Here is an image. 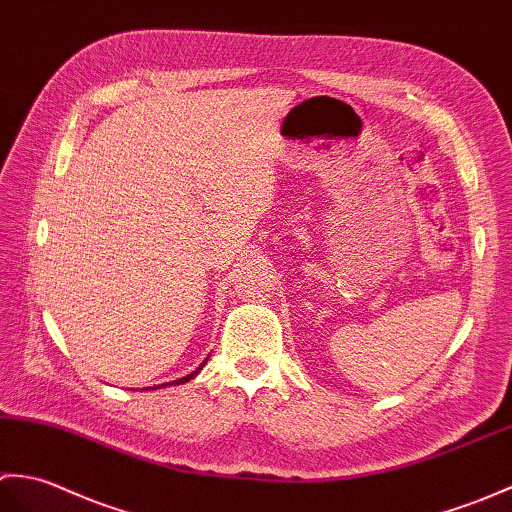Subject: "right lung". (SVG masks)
Returning a JSON list of instances; mask_svg holds the SVG:
<instances>
[{
	"instance_id": "1",
	"label": "right lung",
	"mask_w": 512,
	"mask_h": 512,
	"mask_svg": "<svg viewBox=\"0 0 512 512\" xmlns=\"http://www.w3.org/2000/svg\"><path fill=\"white\" fill-rule=\"evenodd\" d=\"M206 361H208V357H206ZM206 361H203L201 366H199L195 372H190V374H186V377H181V379H177V381H170V383H164V385H181V383H188L190 379H195V377H197V374L201 372V368L206 366ZM155 388H162V385H155Z\"/></svg>"
}]
</instances>
